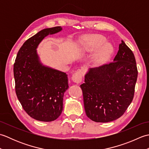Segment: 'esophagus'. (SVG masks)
I'll return each mask as SVG.
<instances>
[{"label": "esophagus", "mask_w": 149, "mask_h": 149, "mask_svg": "<svg viewBox=\"0 0 149 149\" xmlns=\"http://www.w3.org/2000/svg\"><path fill=\"white\" fill-rule=\"evenodd\" d=\"M82 78H83V74H82L81 71H77L75 72L72 76V80L75 83H80L82 81Z\"/></svg>", "instance_id": "1"}]
</instances>
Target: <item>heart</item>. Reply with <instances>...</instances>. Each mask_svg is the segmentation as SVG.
<instances>
[{"label":"heart","mask_w":149,"mask_h":149,"mask_svg":"<svg viewBox=\"0 0 149 149\" xmlns=\"http://www.w3.org/2000/svg\"><path fill=\"white\" fill-rule=\"evenodd\" d=\"M106 38L100 34H91L84 37L81 42V49L84 52L96 50L92 56L93 65L101 66L108 61L113 52L112 44L106 42Z\"/></svg>","instance_id":"1"}]
</instances>
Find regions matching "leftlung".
Returning <instances> with one entry per match:
<instances>
[{"mask_svg":"<svg viewBox=\"0 0 149 149\" xmlns=\"http://www.w3.org/2000/svg\"><path fill=\"white\" fill-rule=\"evenodd\" d=\"M138 70L134 54L123 40L113 62L89 68L83 90L85 112L96 122L120 118L133 99Z\"/></svg>","mask_w":149,"mask_h":149,"instance_id":"obj_1","label":"left lung"}]
</instances>
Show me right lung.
<instances>
[{"label":"right lung","mask_w":149,"mask_h":149,"mask_svg":"<svg viewBox=\"0 0 149 149\" xmlns=\"http://www.w3.org/2000/svg\"><path fill=\"white\" fill-rule=\"evenodd\" d=\"M47 28L28 39L19 50L14 64L16 94L28 115L42 122H52L61 115L63 96L68 88L66 73L43 65L37 49L45 38L62 31Z\"/></svg>","instance_id":"add662e5"}]
</instances>
